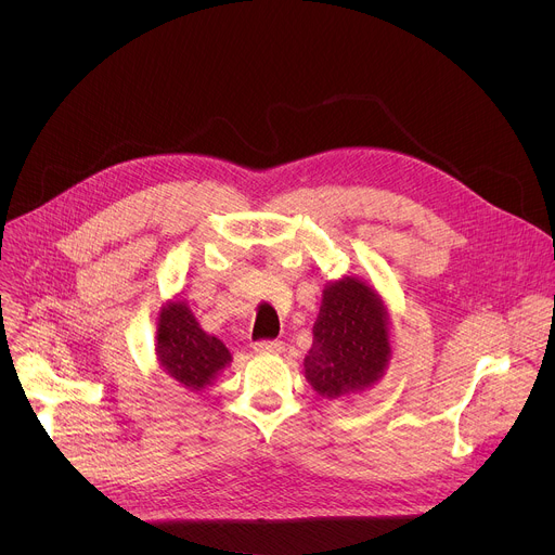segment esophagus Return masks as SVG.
<instances>
[{"mask_svg":"<svg viewBox=\"0 0 555 555\" xmlns=\"http://www.w3.org/2000/svg\"><path fill=\"white\" fill-rule=\"evenodd\" d=\"M255 351H259V353H283L285 343L283 340H261V343L255 345Z\"/></svg>","mask_w":555,"mask_h":555,"instance_id":"esophagus-1","label":"esophagus"}]
</instances>
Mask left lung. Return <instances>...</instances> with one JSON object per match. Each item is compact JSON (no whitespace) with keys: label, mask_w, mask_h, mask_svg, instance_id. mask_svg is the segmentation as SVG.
Instances as JSON below:
<instances>
[{"label":"left lung","mask_w":555,"mask_h":555,"mask_svg":"<svg viewBox=\"0 0 555 555\" xmlns=\"http://www.w3.org/2000/svg\"><path fill=\"white\" fill-rule=\"evenodd\" d=\"M305 377L327 400H347L377 384L388 369L390 319L382 296L362 279L343 276L323 289Z\"/></svg>","instance_id":"8db88e82"}]
</instances>
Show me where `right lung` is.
<instances>
[{"label": "right lung", "instance_id": "add662e5", "mask_svg": "<svg viewBox=\"0 0 555 555\" xmlns=\"http://www.w3.org/2000/svg\"><path fill=\"white\" fill-rule=\"evenodd\" d=\"M155 325L157 362L171 379L193 392L210 386L232 362L225 345L199 327L186 300H167Z\"/></svg>", "mask_w": 555, "mask_h": 555}]
</instances>
